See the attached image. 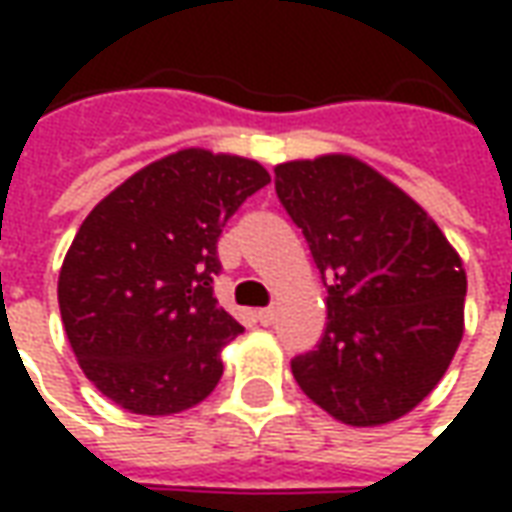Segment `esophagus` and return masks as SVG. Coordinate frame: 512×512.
<instances>
[{"instance_id":"obj_1","label":"esophagus","mask_w":512,"mask_h":512,"mask_svg":"<svg viewBox=\"0 0 512 512\" xmlns=\"http://www.w3.org/2000/svg\"><path fill=\"white\" fill-rule=\"evenodd\" d=\"M257 321L263 323V326H271V323L277 321V310H274V307H266V310H257Z\"/></svg>"}]
</instances>
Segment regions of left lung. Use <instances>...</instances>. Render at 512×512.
<instances>
[{
  "label": "left lung",
  "instance_id": "8db88e82",
  "mask_svg": "<svg viewBox=\"0 0 512 512\" xmlns=\"http://www.w3.org/2000/svg\"><path fill=\"white\" fill-rule=\"evenodd\" d=\"M277 197L326 288V332L290 362L345 425L373 428L430 395L463 337L466 271L436 222L351 156L288 161Z\"/></svg>",
  "mask_w": 512,
  "mask_h": 512
}]
</instances>
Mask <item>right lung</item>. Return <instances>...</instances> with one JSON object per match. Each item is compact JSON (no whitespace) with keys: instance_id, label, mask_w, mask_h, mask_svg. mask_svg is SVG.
Returning <instances> with one entry per match:
<instances>
[{"instance_id":"1","label":"right lung","mask_w":512,"mask_h":512,"mask_svg":"<svg viewBox=\"0 0 512 512\" xmlns=\"http://www.w3.org/2000/svg\"><path fill=\"white\" fill-rule=\"evenodd\" d=\"M271 183L257 161L180 150L95 205L60 271L65 334L84 376L134 414L200 403L222 378V348L244 332L219 307V235Z\"/></svg>"}]
</instances>
